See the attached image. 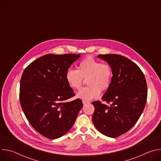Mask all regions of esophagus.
Returning <instances> with one entry per match:
<instances>
[{"mask_svg":"<svg viewBox=\"0 0 161 161\" xmlns=\"http://www.w3.org/2000/svg\"><path fill=\"white\" fill-rule=\"evenodd\" d=\"M82 103H83V104H86L90 103L88 101H82Z\"/></svg>","mask_w":161,"mask_h":161,"instance_id":"obj_1","label":"esophagus"}]
</instances>
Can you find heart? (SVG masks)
<instances>
[{"mask_svg": "<svg viewBox=\"0 0 161 161\" xmlns=\"http://www.w3.org/2000/svg\"><path fill=\"white\" fill-rule=\"evenodd\" d=\"M112 76V69L109 64H102L92 57H88L79 64L77 70H68L65 79L69 85L74 90H80L83 80H86L88 86L80 90L77 97L90 101L98 97L101 90L106 91L109 88Z\"/></svg>", "mask_w": 161, "mask_h": 161, "instance_id": "obj_1", "label": "heart"}]
</instances>
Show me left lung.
<instances>
[{
	"label": "left lung",
	"instance_id": "8db88e82",
	"mask_svg": "<svg viewBox=\"0 0 161 161\" xmlns=\"http://www.w3.org/2000/svg\"><path fill=\"white\" fill-rule=\"evenodd\" d=\"M111 67V85L102 99L110 106L94 101L92 122L103 134L116 137L129 131L138 120L147 99L145 76L135 63L117 54L99 55Z\"/></svg>",
	"mask_w": 161,
	"mask_h": 161
}]
</instances>
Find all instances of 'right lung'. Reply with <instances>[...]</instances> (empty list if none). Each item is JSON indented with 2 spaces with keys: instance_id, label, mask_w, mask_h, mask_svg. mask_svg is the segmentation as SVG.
Returning a JSON list of instances; mask_svg holds the SVG:
<instances>
[{
  "instance_id": "obj_1",
  "label": "right lung",
  "mask_w": 161,
  "mask_h": 161,
  "mask_svg": "<svg viewBox=\"0 0 161 161\" xmlns=\"http://www.w3.org/2000/svg\"><path fill=\"white\" fill-rule=\"evenodd\" d=\"M80 54L45 55L30 64L20 80L19 101L32 127L49 139H57L73 126L83 106L65 75Z\"/></svg>"
}]
</instances>
